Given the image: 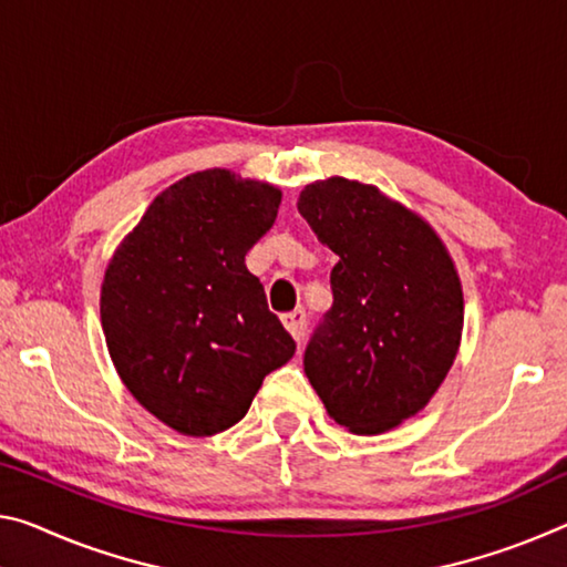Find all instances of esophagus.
<instances>
[{
	"instance_id": "esophagus-1",
	"label": "esophagus",
	"mask_w": 567,
	"mask_h": 567,
	"mask_svg": "<svg viewBox=\"0 0 567 567\" xmlns=\"http://www.w3.org/2000/svg\"><path fill=\"white\" fill-rule=\"evenodd\" d=\"M282 326L287 328V332H290L295 340H300L302 330H305V310L287 312V316H282Z\"/></svg>"
}]
</instances>
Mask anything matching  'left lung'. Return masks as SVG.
I'll return each instance as SVG.
<instances>
[{
	"instance_id": "left-lung-1",
	"label": "left lung",
	"mask_w": 567,
	"mask_h": 567,
	"mask_svg": "<svg viewBox=\"0 0 567 567\" xmlns=\"http://www.w3.org/2000/svg\"><path fill=\"white\" fill-rule=\"evenodd\" d=\"M298 212L338 255L332 308L305 350V373L336 424L383 434L426 406L464 330L456 265L434 227L379 186L330 176Z\"/></svg>"
}]
</instances>
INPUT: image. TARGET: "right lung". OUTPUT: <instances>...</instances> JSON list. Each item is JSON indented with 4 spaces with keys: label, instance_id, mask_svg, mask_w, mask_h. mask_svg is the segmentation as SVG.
Segmentation results:
<instances>
[{
    "label": "right lung",
    "instance_id": "1",
    "mask_svg": "<svg viewBox=\"0 0 567 567\" xmlns=\"http://www.w3.org/2000/svg\"><path fill=\"white\" fill-rule=\"evenodd\" d=\"M280 202L267 182L196 171L164 188L107 259V353L131 396L178 434L235 426L265 375L295 353L245 265Z\"/></svg>",
    "mask_w": 567,
    "mask_h": 567
}]
</instances>
